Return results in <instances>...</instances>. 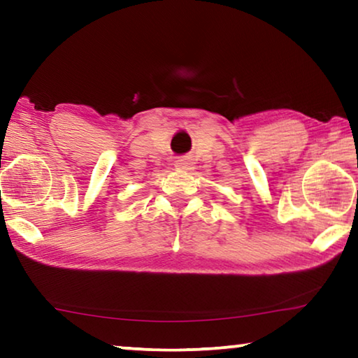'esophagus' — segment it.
I'll use <instances>...</instances> for the list:
<instances>
[{"label": "esophagus", "instance_id": "34e87169", "mask_svg": "<svg viewBox=\"0 0 358 358\" xmlns=\"http://www.w3.org/2000/svg\"><path fill=\"white\" fill-rule=\"evenodd\" d=\"M192 166V161L189 157H178L177 161H175V169H178V171H189Z\"/></svg>", "mask_w": 358, "mask_h": 358}]
</instances>
